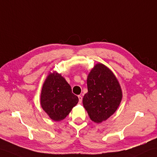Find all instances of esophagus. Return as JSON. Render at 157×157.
Returning a JSON list of instances; mask_svg holds the SVG:
<instances>
[{
  "mask_svg": "<svg viewBox=\"0 0 157 157\" xmlns=\"http://www.w3.org/2000/svg\"><path fill=\"white\" fill-rule=\"evenodd\" d=\"M78 98H79V103L81 104L82 103V96L79 95L78 96Z\"/></svg>",
  "mask_w": 157,
  "mask_h": 157,
  "instance_id": "34e87169",
  "label": "esophagus"
}]
</instances>
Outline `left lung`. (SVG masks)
<instances>
[{
    "label": "left lung",
    "instance_id": "obj_1",
    "mask_svg": "<svg viewBox=\"0 0 157 157\" xmlns=\"http://www.w3.org/2000/svg\"><path fill=\"white\" fill-rule=\"evenodd\" d=\"M87 92L83 105L90 119L96 123L106 120L117 110L122 92L117 78L102 63H97L87 79Z\"/></svg>",
    "mask_w": 157,
    "mask_h": 157
}]
</instances>
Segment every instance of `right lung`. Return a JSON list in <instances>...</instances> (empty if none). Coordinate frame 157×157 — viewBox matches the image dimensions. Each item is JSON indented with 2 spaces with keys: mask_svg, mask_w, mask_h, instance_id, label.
<instances>
[{
  "mask_svg": "<svg viewBox=\"0 0 157 157\" xmlns=\"http://www.w3.org/2000/svg\"><path fill=\"white\" fill-rule=\"evenodd\" d=\"M78 101V97L72 93L71 86L61 74H49L42 87L41 105L51 119L63 120Z\"/></svg>",
  "mask_w": 157,
  "mask_h": 157,
  "instance_id": "add662e5",
  "label": "right lung"
}]
</instances>
